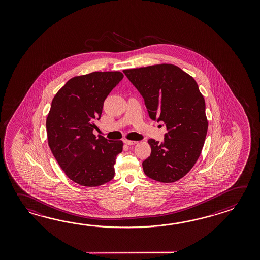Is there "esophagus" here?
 <instances>
[{"mask_svg":"<svg viewBox=\"0 0 260 260\" xmlns=\"http://www.w3.org/2000/svg\"><path fill=\"white\" fill-rule=\"evenodd\" d=\"M123 142L126 144V145H129V146H131V145H136V144L138 143L137 141H133V140H127V139H124V140H123Z\"/></svg>","mask_w":260,"mask_h":260,"instance_id":"esophagus-1","label":"esophagus"}]
</instances>
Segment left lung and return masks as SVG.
Returning <instances> with one entry per match:
<instances>
[{
    "label": "left lung",
    "mask_w": 260,
    "mask_h": 260,
    "mask_svg": "<svg viewBox=\"0 0 260 260\" xmlns=\"http://www.w3.org/2000/svg\"><path fill=\"white\" fill-rule=\"evenodd\" d=\"M142 95L151 120L164 122L162 142L148 140L151 153L144 173L156 181L171 183L184 177L198 160L208 129L205 102L193 78L171 64L124 70Z\"/></svg>",
    "instance_id": "1"
}]
</instances>
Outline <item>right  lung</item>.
Instances as JSON below:
<instances>
[{"label": "right lung", "mask_w": 260, "mask_h": 260, "mask_svg": "<svg viewBox=\"0 0 260 260\" xmlns=\"http://www.w3.org/2000/svg\"><path fill=\"white\" fill-rule=\"evenodd\" d=\"M120 72H95L69 80L53 99L46 119L48 145L58 165L72 181L98 187L114 177L122 140L96 138L94 122L104 101L120 83Z\"/></svg>", "instance_id": "right-lung-1"}]
</instances>
